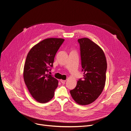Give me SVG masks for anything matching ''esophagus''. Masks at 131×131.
<instances>
[{
  "label": "esophagus",
  "instance_id": "34e87169",
  "mask_svg": "<svg viewBox=\"0 0 131 131\" xmlns=\"http://www.w3.org/2000/svg\"><path fill=\"white\" fill-rule=\"evenodd\" d=\"M60 81L63 83V84H64V83L66 82V80H62V79H61L60 80Z\"/></svg>",
  "mask_w": 131,
  "mask_h": 131
}]
</instances>
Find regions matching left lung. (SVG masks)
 Instances as JSON below:
<instances>
[{"instance_id":"1","label":"left lung","mask_w":131,"mask_h":131,"mask_svg":"<svg viewBox=\"0 0 131 131\" xmlns=\"http://www.w3.org/2000/svg\"><path fill=\"white\" fill-rule=\"evenodd\" d=\"M80 47L84 79L78 80L76 87L70 91L74 101L80 105H88L96 100L105 84L107 63L101 47L88 38L78 40Z\"/></svg>"}]
</instances>
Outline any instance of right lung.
Wrapping results in <instances>:
<instances>
[{
  "mask_svg": "<svg viewBox=\"0 0 131 131\" xmlns=\"http://www.w3.org/2000/svg\"><path fill=\"white\" fill-rule=\"evenodd\" d=\"M61 38H48L33 46L29 52L23 69V78L33 98L46 103L54 97L58 80L46 74L53 67L56 52L64 41Z\"/></svg>",
  "mask_w": 131,
  "mask_h": 131,
  "instance_id": "right-lung-1",
  "label": "right lung"
}]
</instances>
